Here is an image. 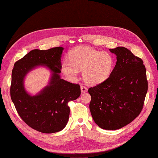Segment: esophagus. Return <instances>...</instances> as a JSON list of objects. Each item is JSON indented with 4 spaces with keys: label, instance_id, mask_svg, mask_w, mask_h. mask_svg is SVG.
Segmentation results:
<instances>
[{
    "label": "esophagus",
    "instance_id": "obj_1",
    "mask_svg": "<svg viewBox=\"0 0 158 158\" xmlns=\"http://www.w3.org/2000/svg\"><path fill=\"white\" fill-rule=\"evenodd\" d=\"M81 90L82 93H85L87 92V88L85 86H81Z\"/></svg>",
    "mask_w": 158,
    "mask_h": 158
}]
</instances>
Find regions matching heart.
<instances>
[{
    "label": "heart",
    "mask_w": 158,
    "mask_h": 158,
    "mask_svg": "<svg viewBox=\"0 0 158 158\" xmlns=\"http://www.w3.org/2000/svg\"><path fill=\"white\" fill-rule=\"evenodd\" d=\"M70 60L66 59L63 61L62 72L68 78L75 79L79 70H83V78L90 85L100 84L108 79L114 63L110 54L89 47H77L72 49Z\"/></svg>",
    "instance_id": "obj_1"
}]
</instances>
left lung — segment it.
<instances>
[{"label":"left lung","mask_w":158,"mask_h":158,"mask_svg":"<svg viewBox=\"0 0 158 158\" xmlns=\"http://www.w3.org/2000/svg\"><path fill=\"white\" fill-rule=\"evenodd\" d=\"M117 63L109 78L88 89L89 110L97 125L106 130L127 126L139 114L148 89L142 59L126 47L110 48Z\"/></svg>","instance_id":"1"}]
</instances>
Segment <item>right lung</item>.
I'll list each match as a JSON object with an SVG mask.
<instances>
[{
	"instance_id": "1",
	"label": "right lung",
	"mask_w": 158,
	"mask_h": 158,
	"mask_svg": "<svg viewBox=\"0 0 158 158\" xmlns=\"http://www.w3.org/2000/svg\"><path fill=\"white\" fill-rule=\"evenodd\" d=\"M63 47L45 51L35 49L16 61L11 75V100L21 118L29 126L43 133H54L63 130L70 114L69 101L81 95L79 85L61 78ZM44 66L50 70L48 85L35 96L29 94L24 86L27 75Z\"/></svg>"
}]
</instances>
